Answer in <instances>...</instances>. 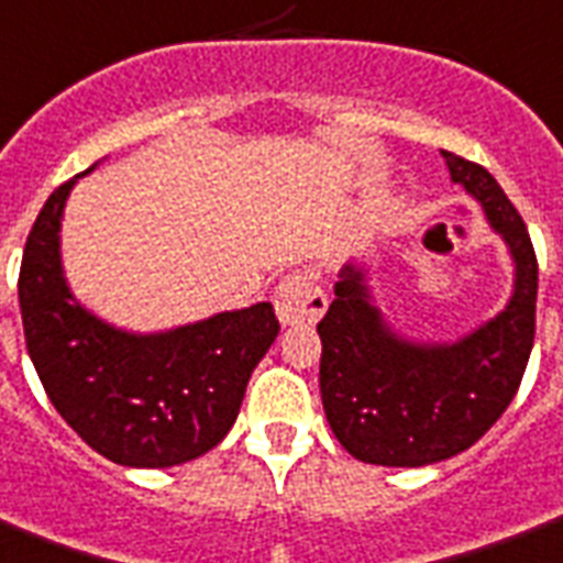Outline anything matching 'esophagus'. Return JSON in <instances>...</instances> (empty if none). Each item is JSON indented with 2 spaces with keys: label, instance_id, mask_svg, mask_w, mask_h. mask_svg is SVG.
I'll return each mask as SVG.
<instances>
[{
  "label": "esophagus",
  "instance_id": "esophagus-1",
  "mask_svg": "<svg viewBox=\"0 0 563 563\" xmlns=\"http://www.w3.org/2000/svg\"><path fill=\"white\" fill-rule=\"evenodd\" d=\"M274 310L283 324H312L328 310V295L307 274H289L274 289Z\"/></svg>",
  "mask_w": 563,
  "mask_h": 563
}]
</instances>
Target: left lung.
<instances>
[{
	"mask_svg": "<svg viewBox=\"0 0 563 563\" xmlns=\"http://www.w3.org/2000/svg\"><path fill=\"white\" fill-rule=\"evenodd\" d=\"M449 174L510 247L517 274L508 307L452 345L407 342L368 298L366 277L342 268L319 321L321 401L349 454L377 466H428L466 452L520 389L534 345L538 256L529 230L487 167L443 153Z\"/></svg>",
	"mask_w": 563,
	"mask_h": 563,
	"instance_id": "1",
	"label": "left lung"
}]
</instances>
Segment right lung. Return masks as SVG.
Wrapping results in <instances>:
<instances>
[{
	"mask_svg": "<svg viewBox=\"0 0 563 563\" xmlns=\"http://www.w3.org/2000/svg\"><path fill=\"white\" fill-rule=\"evenodd\" d=\"M76 179L55 188L25 239L16 291L34 372L64 422L102 457L139 470L195 461L233 428L280 321L272 303L147 336L97 319L62 272L58 230Z\"/></svg>",
	"mask_w": 563,
	"mask_h": 563,
	"instance_id": "obj_1",
	"label": "right lung"
}]
</instances>
